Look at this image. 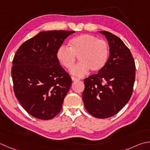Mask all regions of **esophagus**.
<instances>
[{
	"mask_svg": "<svg viewBox=\"0 0 150 150\" xmlns=\"http://www.w3.org/2000/svg\"><path fill=\"white\" fill-rule=\"evenodd\" d=\"M71 79H72V81H78V80H79V79L78 78L73 77V76H72V77H71Z\"/></svg>",
	"mask_w": 150,
	"mask_h": 150,
	"instance_id": "34e87169",
	"label": "esophagus"
}]
</instances>
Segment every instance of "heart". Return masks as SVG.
<instances>
[{"instance_id": "heart-1", "label": "heart", "mask_w": 150, "mask_h": 150, "mask_svg": "<svg viewBox=\"0 0 150 150\" xmlns=\"http://www.w3.org/2000/svg\"><path fill=\"white\" fill-rule=\"evenodd\" d=\"M69 48L61 46L57 51L60 63L67 69L71 68L79 57L81 62L71 69L73 75L83 77L88 72L100 71L106 64L108 57V45L103 40H98L90 34H81L73 38Z\"/></svg>"}]
</instances>
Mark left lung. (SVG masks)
<instances>
[{"instance_id":"obj_1","label":"left lung","mask_w":150,"mask_h":150,"mask_svg":"<svg viewBox=\"0 0 150 150\" xmlns=\"http://www.w3.org/2000/svg\"><path fill=\"white\" fill-rule=\"evenodd\" d=\"M109 57L103 68L84 79L83 100L88 112L98 118L112 117L127 103L133 93L135 64L130 50L118 36L107 31Z\"/></svg>"}]
</instances>
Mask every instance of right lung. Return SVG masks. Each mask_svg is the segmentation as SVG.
Returning a JSON list of instances; mask_svg holds the SVG:
<instances>
[{"instance_id":"add662e5","label":"right lung","mask_w":150,"mask_h":150,"mask_svg":"<svg viewBox=\"0 0 150 150\" xmlns=\"http://www.w3.org/2000/svg\"><path fill=\"white\" fill-rule=\"evenodd\" d=\"M74 32L42 31L16 52L11 72L15 95L34 118L51 120L60 112L71 78L60 65L57 51Z\"/></svg>"}]
</instances>
